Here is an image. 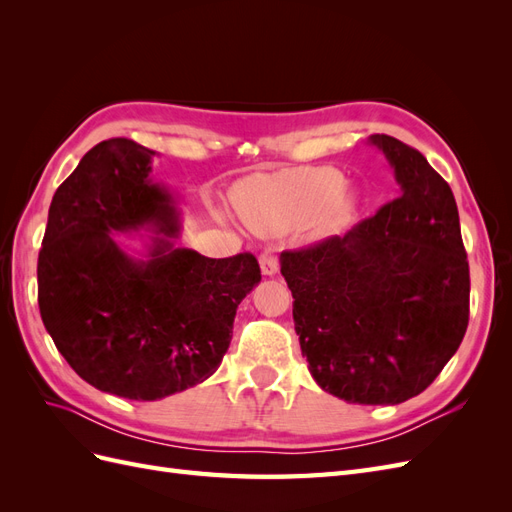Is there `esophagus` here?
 Segmentation results:
<instances>
[{
  "mask_svg": "<svg viewBox=\"0 0 512 512\" xmlns=\"http://www.w3.org/2000/svg\"><path fill=\"white\" fill-rule=\"evenodd\" d=\"M258 262H260V271H262V275H275L277 273V269H280V260H277V256L275 254H271V252H265V254H260V258H258Z\"/></svg>",
  "mask_w": 512,
  "mask_h": 512,
  "instance_id": "34e87169",
  "label": "esophagus"
}]
</instances>
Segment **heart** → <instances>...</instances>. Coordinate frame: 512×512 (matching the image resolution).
Returning <instances> with one entry per match:
<instances>
[{
    "label": "heart",
    "mask_w": 512,
    "mask_h": 512,
    "mask_svg": "<svg viewBox=\"0 0 512 512\" xmlns=\"http://www.w3.org/2000/svg\"><path fill=\"white\" fill-rule=\"evenodd\" d=\"M356 200L359 194L331 166H305L256 177L235 192L241 220L265 237L284 235L314 215L320 228H333L354 211Z\"/></svg>",
    "instance_id": "heart-1"
}]
</instances>
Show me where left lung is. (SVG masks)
Segmentation results:
<instances>
[{
	"instance_id": "obj_1",
	"label": "left lung",
	"mask_w": 512,
	"mask_h": 512,
	"mask_svg": "<svg viewBox=\"0 0 512 512\" xmlns=\"http://www.w3.org/2000/svg\"><path fill=\"white\" fill-rule=\"evenodd\" d=\"M367 141L391 164L399 196L344 237L282 252L280 265L320 389L348 404L395 406L423 393L457 352L470 269L448 183L397 138Z\"/></svg>"
}]
</instances>
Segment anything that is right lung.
<instances>
[{"label": "right lung", "instance_id": "1", "mask_svg": "<svg viewBox=\"0 0 512 512\" xmlns=\"http://www.w3.org/2000/svg\"><path fill=\"white\" fill-rule=\"evenodd\" d=\"M156 156L128 138L89 149L51 200L38 256L40 316L61 356L98 391L136 401L207 380L260 282L252 254L177 245L179 200L151 177Z\"/></svg>", "mask_w": 512, "mask_h": 512}]
</instances>
